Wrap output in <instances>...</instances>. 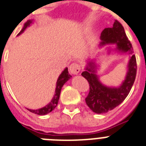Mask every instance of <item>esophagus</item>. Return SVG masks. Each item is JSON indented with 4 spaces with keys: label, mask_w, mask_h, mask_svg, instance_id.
Returning a JSON list of instances; mask_svg holds the SVG:
<instances>
[{
    "label": "esophagus",
    "mask_w": 146,
    "mask_h": 146,
    "mask_svg": "<svg viewBox=\"0 0 146 146\" xmlns=\"http://www.w3.org/2000/svg\"><path fill=\"white\" fill-rule=\"evenodd\" d=\"M81 70V66L78 63H73L69 66V71L70 74L76 75Z\"/></svg>",
    "instance_id": "obj_1"
}]
</instances>
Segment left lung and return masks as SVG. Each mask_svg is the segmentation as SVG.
I'll list each match as a JSON object with an SVG mask.
<instances>
[{
  "mask_svg": "<svg viewBox=\"0 0 146 146\" xmlns=\"http://www.w3.org/2000/svg\"><path fill=\"white\" fill-rule=\"evenodd\" d=\"M100 40V48L108 44L115 45V48L113 51L129 54L131 56L125 79L118 87H110L102 83L97 74L98 65L95 60L88 61L85 71L82 73V76L87 79L90 86V92L85 98V102L88 106L98 114L106 113L121 104L128 95L137 75V61L134 54H132V45L120 22L115 20L112 28H105L102 31ZM112 50L109 48V54Z\"/></svg>",
  "mask_w": 146,
  "mask_h": 146,
  "instance_id": "8db88e82",
  "label": "left lung"
}]
</instances>
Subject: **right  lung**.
<instances>
[{"label": "right lung", "instance_id": "1", "mask_svg": "<svg viewBox=\"0 0 146 146\" xmlns=\"http://www.w3.org/2000/svg\"><path fill=\"white\" fill-rule=\"evenodd\" d=\"M32 23H33V20H28V21L25 23L23 28H22V30H21V31L18 34L17 36H19V35H20L21 34H22V33L25 31L26 28H28V27H29ZM71 77H72V76L70 75L69 73H68V68L66 67V68L62 71V73L60 74L58 79L57 80L55 93H54V97H53V98L52 99L50 103L47 104L46 106H45L44 107L40 108V109H38V110H29V109H28V110H29L30 112H33L34 114L39 115H44L48 114V113L52 112L54 108L56 107L57 104L58 103L59 98H60V94H61V88H62L63 85H64V84L70 79Z\"/></svg>", "mask_w": 146, "mask_h": 146}]
</instances>
